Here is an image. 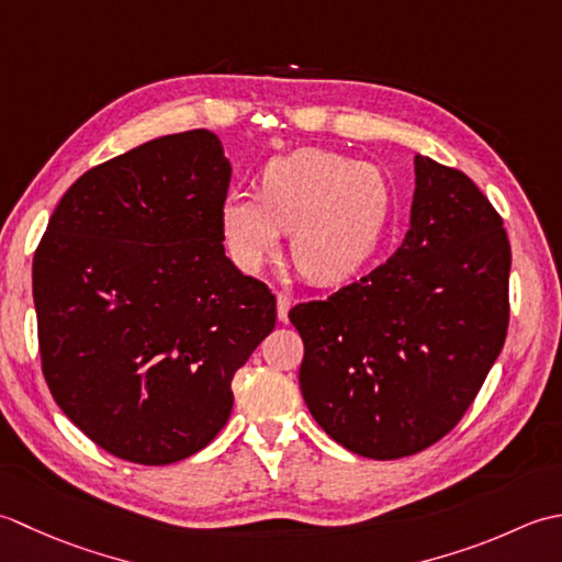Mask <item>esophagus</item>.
I'll use <instances>...</instances> for the list:
<instances>
[{"label": "esophagus", "mask_w": 562, "mask_h": 562, "mask_svg": "<svg viewBox=\"0 0 562 562\" xmlns=\"http://www.w3.org/2000/svg\"><path fill=\"white\" fill-rule=\"evenodd\" d=\"M289 311H291V295L289 293H277V313L281 323L289 319Z\"/></svg>", "instance_id": "1"}]
</instances>
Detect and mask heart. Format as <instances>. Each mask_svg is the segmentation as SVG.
Masks as SVG:
<instances>
[{"instance_id":"obj_1","label":"heart","mask_w":562,"mask_h":562,"mask_svg":"<svg viewBox=\"0 0 562 562\" xmlns=\"http://www.w3.org/2000/svg\"><path fill=\"white\" fill-rule=\"evenodd\" d=\"M395 203L391 177L323 147H301L261 169L259 193L233 189L221 203L227 255L257 271L291 233V259L307 281L337 283L381 245Z\"/></svg>"}]
</instances>
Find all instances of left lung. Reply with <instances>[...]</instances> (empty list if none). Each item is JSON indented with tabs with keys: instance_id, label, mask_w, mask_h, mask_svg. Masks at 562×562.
<instances>
[{
	"instance_id": "left-lung-1",
	"label": "left lung",
	"mask_w": 562,
	"mask_h": 562,
	"mask_svg": "<svg viewBox=\"0 0 562 562\" xmlns=\"http://www.w3.org/2000/svg\"><path fill=\"white\" fill-rule=\"evenodd\" d=\"M409 231L385 265L295 305L301 393L345 449L393 461L446 437L473 405L509 325L512 249L463 171L415 157Z\"/></svg>"
}]
</instances>
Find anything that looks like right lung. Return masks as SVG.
<instances>
[{"mask_svg": "<svg viewBox=\"0 0 562 562\" xmlns=\"http://www.w3.org/2000/svg\"><path fill=\"white\" fill-rule=\"evenodd\" d=\"M231 162L211 131L165 135L85 171L33 255L45 383L101 449L167 465L209 446L277 297L225 257Z\"/></svg>", "mask_w": 562, "mask_h": 562, "instance_id": "1", "label": "right lung"}]
</instances>
